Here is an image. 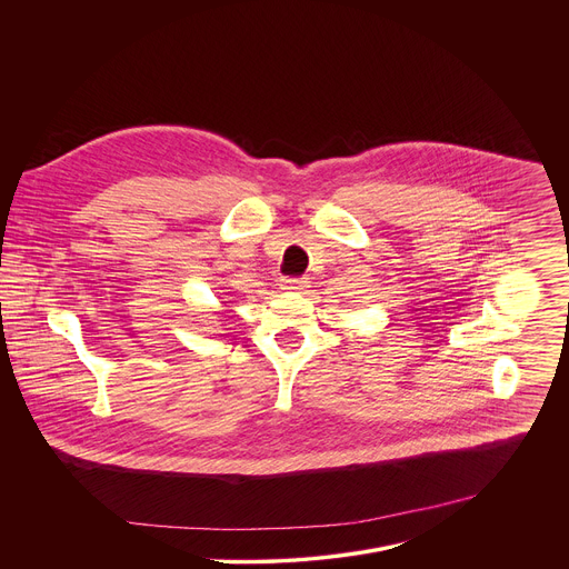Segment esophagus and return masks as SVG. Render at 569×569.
Here are the masks:
<instances>
[{"instance_id":"1","label":"esophagus","mask_w":569,"mask_h":569,"mask_svg":"<svg viewBox=\"0 0 569 569\" xmlns=\"http://www.w3.org/2000/svg\"><path fill=\"white\" fill-rule=\"evenodd\" d=\"M307 287H309L307 278H284L282 280V289L293 291V293H302Z\"/></svg>"}]
</instances>
